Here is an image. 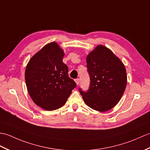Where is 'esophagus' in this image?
<instances>
[{
  "label": "esophagus",
  "mask_w": 150,
  "mask_h": 150,
  "mask_svg": "<svg viewBox=\"0 0 150 150\" xmlns=\"http://www.w3.org/2000/svg\"><path fill=\"white\" fill-rule=\"evenodd\" d=\"M75 82H76V85H79V79H78V78L76 79H75Z\"/></svg>",
  "instance_id": "esophagus-1"
}]
</instances>
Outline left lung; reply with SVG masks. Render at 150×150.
<instances>
[{
	"label": "left lung",
	"mask_w": 150,
	"mask_h": 150,
	"mask_svg": "<svg viewBox=\"0 0 150 150\" xmlns=\"http://www.w3.org/2000/svg\"><path fill=\"white\" fill-rule=\"evenodd\" d=\"M91 83L86 92L79 89L84 102L99 112L114 108L124 93L127 76L124 64L111 50L97 46L86 57Z\"/></svg>",
	"instance_id": "obj_1"
}]
</instances>
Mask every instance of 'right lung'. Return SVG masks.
Masks as SVG:
<instances>
[{
	"mask_svg": "<svg viewBox=\"0 0 150 150\" xmlns=\"http://www.w3.org/2000/svg\"><path fill=\"white\" fill-rule=\"evenodd\" d=\"M64 54L57 43H49L26 66L25 79L29 94L36 105L46 110L62 107L76 86L63 62Z\"/></svg>",
	"mask_w": 150,
	"mask_h": 150,
	"instance_id": "1",
	"label": "right lung"
}]
</instances>
